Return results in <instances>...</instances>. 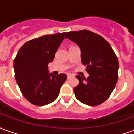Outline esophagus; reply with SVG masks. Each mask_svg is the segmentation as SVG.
<instances>
[{"label":"esophagus","mask_w":134,"mask_h":134,"mask_svg":"<svg viewBox=\"0 0 134 134\" xmlns=\"http://www.w3.org/2000/svg\"><path fill=\"white\" fill-rule=\"evenodd\" d=\"M72 77L73 75H70V74H69V75H67V79H68V80H70V78H72Z\"/></svg>","instance_id":"1"}]
</instances>
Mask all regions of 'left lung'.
<instances>
[{
	"instance_id": "obj_1",
	"label": "left lung",
	"mask_w": 134,
	"mask_h": 134,
	"mask_svg": "<svg viewBox=\"0 0 134 134\" xmlns=\"http://www.w3.org/2000/svg\"><path fill=\"white\" fill-rule=\"evenodd\" d=\"M65 38L80 47L82 63L90 75L87 79L76 76L79 80L74 88L76 98L87 105L103 103L118 81V60L112 47L101 36L88 30L66 32Z\"/></svg>"
}]
</instances>
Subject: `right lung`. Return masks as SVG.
<instances>
[{"label":"right lung","mask_w":134,"mask_h":134,"mask_svg":"<svg viewBox=\"0 0 134 134\" xmlns=\"http://www.w3.org/2000/svg\"><path fill=\"white\" fill-rule=\"evenodd\" d=\"M66 33L44 35L26 42L14 59L13 67L17 84L23 96L38 106L52 103L58 96L65 74L55 76L48 72Z\"/></svg>","instance_id":"right-lung-1"}]
</instances>
